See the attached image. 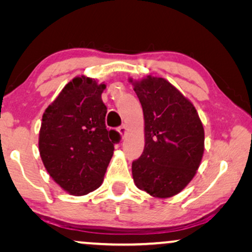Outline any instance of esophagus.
Segmentation results:
<instances>
[{
    "mask_svg": "<svg viewBox=\"0 0 252 252\" xmlns=\"http://www.w3.org/2000/svg\"><path fill=\"white\" fill-rule=\"evenodd\" d=\"M118 132L120 133V135L124 137V136L126 135V133H127V126L126 125H122L118 128Z\"/></svg>",
    "mask_w": 252,
    "mask_h": 252,
    "instance_id": "34e87169",
    "label": "esophagus"
}]
</instances>
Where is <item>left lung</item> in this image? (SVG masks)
<instances>
[{
	"mask_svg": "<svg viewBox=\"0 0 252 252\" xmlns=\"http://www.w3.org/2000/svg\"><path fill=\"white\" fill-rule=\"evenodd\" d=\"M133 85L146 139L142 155L132 163L134 182L154 197H171L195 177L204 153V128L192 103L167 80L148 77Z\"/></svg>",
	"mask_w": 252,
	"mask_h": 252,
	"instance_id": "obj_1",
	"label": "left lung"
}]
</instances>
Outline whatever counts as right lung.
Returning <instances> with one entry per match:
<instances>
[{"label": "right lung", "mask_w": 252, "mask_h": 252, "mask_svg": "<svg viewBox=\"0 0 252 252\" xmlns=\"http://www.w3.org/2000/svg\"><path fill=\"white\" fill-rule=\"evenodd\" d=\"M105 85L74 78L42 116L39 150L48 173L71 195H86L102 185L120 134L105 126Z\"/></svg>", "instance_id": "1"}]
</instances>
